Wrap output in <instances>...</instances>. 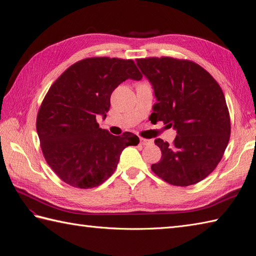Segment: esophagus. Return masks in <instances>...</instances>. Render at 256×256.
Instances as JSON below:
<instances>
[{
  "label": "esophagus",
  "mask_w": 256,
  "mask_h": 256,
  "mask_svg": "<svg viewBox=\"0 0 256 256\" xmlns=\"http://www.w3.org/2000/svg\"><path fill=\"white\" fill-rule=\"evenodd\" d=\"M150 140H147V138H140V144L141 145H147V144H150Z\"/></svg>",
  "instance_id": "34e87169"
}]
</instances>
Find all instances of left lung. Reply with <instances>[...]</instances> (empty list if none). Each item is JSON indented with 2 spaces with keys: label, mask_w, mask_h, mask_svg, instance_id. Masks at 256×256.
<instances>
[{
  "label": "left lung",
  "mask_w": 256,
  "mask_h": 256,
  "mask_svg": "<svg viewBox=\"0 0 256 256\" xmlns=\"http://www.w3.org/2000/svg\"><path fill=\"white\" fill-rule=\"evenodd\" d=\"M152 83L157 102L154 118L173 127L172 144L154 140L162 157L152 172L173 186L203 180L221 161L230 136V120L222 88L203 67L174 58H136Z\"/></svg>",
  "instance_id": "obj_1"
}]
</instances>
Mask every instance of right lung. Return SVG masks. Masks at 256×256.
<instances>
[{"instance_id": "obj_1", "label": "right lung", "mask_w": 256, "mask_h": 256, "mask_svg": "<svg viewBox=\"0 0 256 256\" xmlns=\"http://www.w3.org/2000/svg\"><path fill=\"white\" fill-rule=\"evenodd\" d=\"M127 79L141 80L132 60L88 58L62 74L49 88L37 114L36 129L47 164L62 180L90 189L118 168L125 147L140 140L131 134L113 136L99 128L113 90Z\"/></svg>"}]
</instances>
